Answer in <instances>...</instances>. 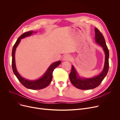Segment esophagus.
Segmentation results:
<instances>
[{
  "label": "esophagus",
  "mask_w": 120,
  "mask_h": 120,
  "mask_svg": "<svg viewBox=\"0 0 120 120\" xmlns=\"http://www.w3.org/2000/svg\"><path fill=\"white\" fill-rule=\"evenodd\" d=\"M71 59V57L70 55L67 54L63 57V60L64 61H70Z\"/></svg>",
  "instance_id": "1"
}]
</instances>
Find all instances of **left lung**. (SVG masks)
Masks as SVG:
<instances>
[{
	"instance_id": "left-lung-1",
	"label": "left lung",
	"mask_w": 120,
	"mask_h": 120,
	"mask_svg": "<svg viewBox=\"0 0 120 120\" xmlns=\"http://www.w3.org/2000/svg\"><path fill=\"white\" fill-rule=\"evenodd\" d=\"M96 42L101 46L105 52V67L103 71L97 76L90 79H81L77 76L76 71L72 66L71 71L70 74V79L71 84L76 87L82 90H91L97 87L101 83L106 75L109 68V51L107 47L105 38L101 32L96 28H95Z\"/></svg>"
}]
</instances>
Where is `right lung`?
<instances>
[{
	"label": "right lung",
	"instance_id": "add662e5",
	"mask_svg": "<svg viewBox=\"0 0 120 120\" xmlns=\"http://www.w3.org/2000/svg\"><path fill=\"white\" fill-rule=\"evenodd\" d=\"M34 33L33 30H30L29 31H27L21 34L18 38L16 40L15 45H14L13 48L12 49V68L13 72L18 80L20 81V82L26 88H28L29 89L33 90H41L43 89L44 88L47 87L51 82L52 78V73L54 69L57 67L60 63L61 61H59L56 62L52 64L50 66V67L48 69L47 71L45 73L43 76L38 80L35 81H29L28 80L22 78L20 75L18 73L15 64V51L16 47L19 43L21 39L23 38L30 35L31 34ZM36 33V32H34Z\"/></svg>",
	"mask_w": 120,
	"mask_h": 120
}]
</instances>
